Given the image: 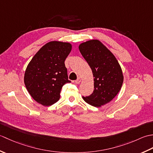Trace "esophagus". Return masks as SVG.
Segmentation results:
<instances>
[{"mask_svg": "<svg viewBox=\"0 0 153 153\" xmlns=\"http://www.w3.org/2000/svg\"><path fill=\"white\" fill-rule=\"evenodd\" d=\"M81 82V79L80 77H77V79L76 80H75V83L76 84H79Z\"/></svg>", "mask_w": 153, "mask_h": 153, "instance_id": "obj_1", "label": "esophagus"}]
</instances>
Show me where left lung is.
Instances as JSON below:
<instances>
[{
	"mask_svg": "<svg viewBox=\"0 0 153 153\" xmlns=\"http://www.w3.org/2000/svg\"><path fill=\"white\" fill-rule=\"evenodd\" d=\"M94 77V90L83 97L89 105L100 107L109 102L118 93L123 83L122 71L114 54L98 40H91L79 46Z\"/></svg>",
	"mask_w": 153,
	"mask_h": 153,
	"instance_id": "left-lung-1",
	"label": "left lung"
}]
</instances>
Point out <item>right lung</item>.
<instances>
[{
  "label": "right lung",
  "mask_w": 153,
  "mask_h": 153,
  "mask_svg": "<svg viewBox=\"0 0 153 153\" xmlns=\"http://www.w3.org/2000/svg\"><path fill=\"white\" fill-rule=\"evenodd\" d=\"M71 50L70 43L51 41L32 58L25 70L24 83L35 101L48 106L59 100L62 87L71 82L64 64Z\"/></svg>",
  "instance_id": "right-lung-1"
}]
</instances>
